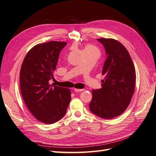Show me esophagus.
Wrapping results in <instances>:
<instances>
[{
    "mask_svg": "<svg viewBox=\"0 0 156 156\" xmlns=\"http://www.w3.org/2000/svg\"><path fill=\"white\" fill-rule=\"evenodd\" d=\"M73 90H74L75 91H76V92H81V91H83L84 89H76V88H74Z\"/></svg>",
    "mask_w": 156,
    "mask_h": 156,
    "instance_id": "1",
    "label": "esophagus"
}]
</instances>
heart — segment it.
I'll return each instance as SVG.
<instances>
[{
    "label": "heart",
    "mask_w": 156,
    "mask_h": 156,
    "mask_svg": "<svg viewBox=\"0 0 156 156\" xmlns=\"http://www.w3.org/2000/svg\"><path fill=\"white\" fill-rule=\"evenodd\" d=\"M85 52H89V51H97L99 52V50L96 47L92 45V44H87L84 48Z\"/></svg>",
    "instance_id": "1"
}]
</instances>
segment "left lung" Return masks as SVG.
<instances>
[{
	"label": "left lung",
	"mask_w": 156,
	"mask_h": 156,
	"mask_svg": "<svg viewBox=\"0 0 156 156\" xmlns=\"http://www.w3.org/2000/svg\"><path fill=\"white\" fill-rule=\"evenodd\" d=\"M105 47L107 58L103 65L101 88L92 91L91 112L110 119L123 113L135 91L136 69L126 48L113 39H98Z\"/></svg>",
	"instance_id": "obj_1"
}]
</instances>
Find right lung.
Returning a JSON list of instances; mask_svg holds the SVG:
<instances>
[{"label":"right lung","mask_w":156,"mask_h":156,"mask_svg":"<svg viewBox=\"0 0 156 156\" xmlns=\"http://www.w3.org/2000/svg\"><path fill=\"white\" fill-rule=\"evenodd\" d=\"M67 43L49 41L38 44L24 58L20 71V88L30 112L41 122L52 124L66 113L71 101L68 88L50 85L58 55Z\"/></svg>","instance_id":"right-lung-1"}]
</instances>
